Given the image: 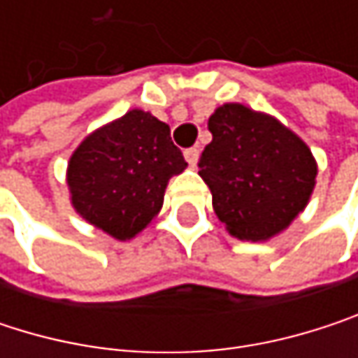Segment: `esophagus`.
<instances>
[{
    "label": "esophagus",
    "mask_w": 358,
    "mask_h": 358,
    "mask_svg": "<svg viewBox=\"0 0 358 358\" xmlns=\"http://www.w3.org/2000/svg\"><path fill=\"white\" fill-rule=\"evenodd\" d=\"M184 159L188 162V166H194V164H196V159H199V149H196V147L186 149V151H184Z\"/></svg>",
    "instance_id": "1"
}]
</instances>
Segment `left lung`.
Wrapping results in <instances>:
<instances>
[{"mask_svg": "<svg viewBox=\"0 0 358 358\" xmlns=\"http://www.w3.org/2000/svg\"><path fill=\"white\" fill-rule=\"evenodd\" d=\"M213 141L199 159L213 211L241 241H269L307 207L317 164L301 136L275 117L224 103L209 122Z\"/></svg>", "mask_w": 358, "mask_h": 358, "instance_id": "1", "label": "left lung"}]
</instances>
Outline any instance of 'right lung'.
I'll list each match as a JSON object with an SVG mask.
<instances>
[{"label":"right lung","mask_w":358,"mask_h":358,"mask_svg":"<svg viewBox=\"0 0 358 358\" xmlns=\"http://www.w3.org/2000/svg\"><path fill=\"white\" fill-rule=\"evenodd\" d=\"M184 168L170 126L149 111L130 109L72 153L70 199L83 220L117 241H130L159 213L168 182Z\"/></svg>","instance_id":"obj_1"}]
</instances>
